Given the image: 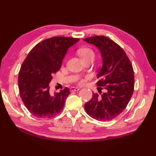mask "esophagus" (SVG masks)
I'll list each match as a JSON object with an SVG mask.
<instances>
[{
  "label": "esophagus",
  "instance_id": "34e87169",
  "mask_svg": "<svg viewBox=\"0 0 156 156\" xmlns=\"http://www.w3.org/2000/svg\"><path fill=\"white\" fill-rule=\"evenodd\" d=\"M80 89V88L79 87H71L70 88V90H71V91H79V90Z\"/></svg>",
  "mask_w": 156,
  "mask_h": 156
}]
</instances>
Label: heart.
Here are the masks:
<instances>
[{"label": "heart", "mask_w": 156, "mask_h": 156, "mask_svg": "<svg viewBox=\"0 0 156 156\" xmlns=\"http://www.w3.org/2000/svg\"><path fill=\"white\" fill-rule=\"evenodd\" d=\"M78 53L79 55V56L82 58V59H85V58L95 56V53L94 52H93V51L88 47L80 49L78 51ZM84 82H85L84 79H79L78 80V83L80 85L83 84Z\"/></svg>", "instance_id": "obj_1"}]
</instances>
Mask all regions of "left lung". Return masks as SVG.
<instances>
[{
	"mask_svg": "<svg viewBox=\"0 0 156 156\" xmlns=\"http://www.w3.org/2000/svg\"><path fill=\"white\" fill-rule=\"evenodd\" d=\"M101 51L103 65L97 76L98 90L101 94L93 93L85 109L92 118L110 121L126 108L134 90V72L126 52L119 44L103 35L84 39ZM106 92L101 93V89Z\"/></svg>",
	"mask_w": 156,
	"mask_h": 156,
	"instance_id": "8db88e82",
	"label": "left lung"
}]
</instances>
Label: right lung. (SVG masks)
<instances>
[{
	"mask_svg": "<svg viewBox=\"0 0 156 156\" xmlns=\"http://www.w3.org/2000/svg\"><path fill=\"white\" fill-rule=\"evenodd\" d=\"M79 39L54 37L41 41L29 53L20 67L18 85L20 98L29 112L39 118H51L63 109L70 90L51 95L49 83L59 70L68 49Z\"/></svg>",
	"mask_w": 156,
	"mask_h": 156,
	"instance_id": "add662e5",
	"label": "right lung"
}]
</instances>
